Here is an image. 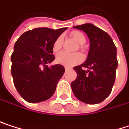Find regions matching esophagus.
Returning <instances> with one entry per match:
<instances>
[{
  "instance_id": "obj_1",
  "label": "esophagus",
  "mask_w": 129,
  "mask_h": 129,
  "mask_svg": "<svg viewBox=\"0 0 129 129\" xmlns=\"http://www.w3.org/2000/svg\"><path fill=\"white\" fill-rule=\"evenodd\" d=\"M64 68H65V71H68V70H70V69H71L70 68H68V67H65Z\"/></svg>"
}]
</instances>
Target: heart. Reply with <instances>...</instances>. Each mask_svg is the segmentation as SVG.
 <instances>
[{
    "mask_svg": "<svg viewBox=\"0 0 129 129\" xmlns=\"http://www.w3.org/2000/svg\"><path fill=\"white\" fill-rule=\"evenodd\" d=\"M71 36L79 44V45H84L86 42V39L83 33L78 31H74L71 33ZM62 37H58L53 43L52 45V50L54 52H58L62 46ZM56 62L61 65L66 67H71L82 61V56L79 53H74V54H68L65 52H60L57 55Z\"/></svg>",
    "mask_w": 129,
    "mask_h": 129,
    "instance_id": "b5f03b06",
    "label": "heart"
}]
</instances>
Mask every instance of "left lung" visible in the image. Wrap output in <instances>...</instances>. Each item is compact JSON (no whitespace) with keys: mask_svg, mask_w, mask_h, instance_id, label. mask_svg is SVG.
Masks as SVG:
<instances>
[{"mask_svg":"<svg viewBox=\"0 0 129 129\" xmlns=\"http://www.w3.org/2000/svg\"><path fill=\"white\" fill-rule=\"evenodd\" d=\"M84 31L90 40L86 61L75 66L77 77L71 84L74 96L83 103L97 104L110 94L118 67L116 47L109 35L91 23L73 26ZM88 70L85 71L83 68Z\"/></svg>","mask_w":129,"mask_h":129,"instance_id":"8db88e82","label":"left lung"}]
</instances>
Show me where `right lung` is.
<instances>
[{"label": "right lung", "instance_id": "right-lung-1", "mask_svg": "<svg viewBox=\"0 0 129 129\" xmlns=\"http://www.w3.org/2000/svg\"><path fill=\"white\" fill-rule=\"evenodd\" d=\"M68 28H35L22 34L15 42L11 55V74L20 95L31 103L49 100L55 93L64 68L55 60L52 45Z\"/></svg>", "mask_w": 129, "mask_h": 129}]
</instances>
